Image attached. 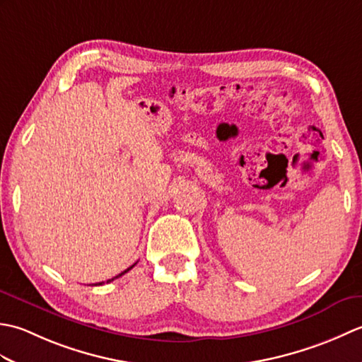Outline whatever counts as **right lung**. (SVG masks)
I'll return each instance as SVG.
<instances>
[{"label": "right lung", "instance_id": "right-lung-1", "mask_svg": "<svg viewBox=\"0 0 362 362\" xmlns=\"http://www.w3.org/2000/svg\"><path fill=\"white\" fill-rule=\"evenodd\" d=\"M135 264H136V263H135ZM135 264H132V266H130V267H127V269H126V271H124V272H121V274H119V275H117V276H115V279H118V276H121V275H124V274H126V272H129V271H130V269H132V267H134V266H135ZM115 279H112V280H107V283H109V281H113V280H115ZM103 283H104V281H101V283H96V284H103Z\"/></svg>", "mask_w": 362, "mask_h": 362}]
</instances>
